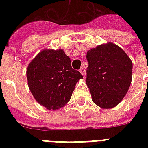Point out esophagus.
Masks as SVG:
<instances>
[{
	"label": "esophagus",
	"instance_id": "esophagus-1",
	"mask_svg": "<svg viewBox=\"0 0 148 148\" xmlns=\"http://www.w3.org/2000/svg\"><path fill=\"white\" fill-rule=\"evenodd\" d=\"M79 71H80V73L82 74V75L83 77L86 76V70H85V68L82 67L80 70H79Z\"/></svg>",
	"mask_w": 148,
	"mask_h": 148
}]
</instances>
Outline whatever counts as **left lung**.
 <instances>
[{
    "mask_svg": "<svg viewBox=\"0 0 148 148\" xmlns=\"http://www.w3.org/2000/svg\"><path fill=\"white\" fill-rule=\"evenodd\" d=\"M86 85L93 103L102 109L114 108L130 87L132 62L122 48L112 42L87 51Z\"/></svg>",
    "mask_w": 148,
    "mask_h": 148,
    "instance_id": "1",
    "label": "left lung"
}]
</instances>
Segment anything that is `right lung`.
Returning <instances> with one entry per match:
<instances>
[{
  "label": "right lung",
  "mask_w": 148,
  "mask_h": 148,
  "mask_svg": "<svg viewBox=\"0 0 148 148\" xmlns=\"http://www.w3.org/2000/svg\"><path fill=\"white\" fill-rule=\"evenodd\" d=\"M27 85L39 105L50 110L63 107L70 101L76 83L83 78L74 71L62 49H43L27 68Z\"/></svg>",
  "instance_id": "right-lung-1"
}]
</instances>
